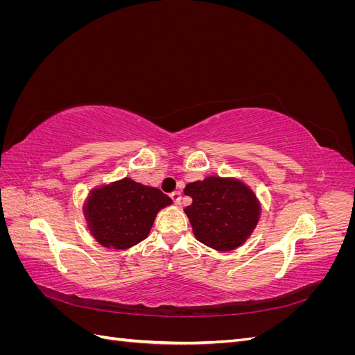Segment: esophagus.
<instances>
[{
	"instance_id": "obj_1",
	"label": "esophagus",
	"mask_w": 355,
	"mask_h": 355,
	"mask_svg": "<svg viewBox=\"0 0 355 355\" xmlns=\"http://www.w3.org/2000/svg\"><path fill=\"white\" fill-rule=\"evenodd\" d=\"M170 198L173 200V202L175 204H179L180 202V200H182V196H180V192H178V191H175V192H171L170 194Z\"/></svg>"
}]
</instances>
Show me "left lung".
Masks as SVG:
<instances>
[{
    "label": "left lung",
    "mask_w": 355,
    "mask_h": 355,
    "mask_svg": "<svg viewBox=\"0 0 355 355\" xmlns=\"http://www.w3.org/2000/svg\"><path fill=\"white\" fill-rule=\"evenodd\" d=\"M192 204L185 209L196 239L214 250L241 245L259 220V202L253 191L237 179L210 176L185 187Z\"/></svg>",
    "instance_id": "1"
}]
</instances>
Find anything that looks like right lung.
<instances>
[{
	"mask_svg": "<svg viewBox=\"0 0 355 355\" xmlns=\"http://www.w3.org/2000/svg\"><path fill=\"white\" fill-rule=\"evenodd\" d=\"M170 204L171 200L159 189L124 178L94 189L84 214L96 240L124 250L148 237L157 213Z\"/></svg>",
	"mask_w": 355,
	"mask_h": 355,
	"instance_id": "1",
	"label": "right lung"
}]
</instances>
